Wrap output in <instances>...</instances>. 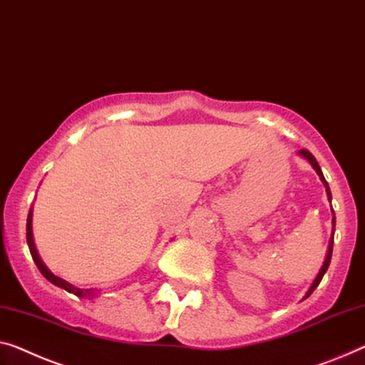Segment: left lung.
I'll return each instance as SVG.
<instances>
[{"label": "left lung", "instance_id": "1", "mask_svg": "<svg viewBox=\"0 0 365 365\" xmlns=\"http://www.w3.org/2000/svg\"><path fill=\"white\" fill-rule=\"evenodd\" d=\"M298 154H300L303 159H307L309 164H312V167L314 168V172L318 173L319 175V180L323 182V185H324V188H326V195H328V198H329V201H331V190H329V187H328V182L324 180V175H323V172H322V168H319V164L317 162V159H314L313 157V154L312 152H308V150H304V149H302L300 152H298ZM334 226H336V217H334V211H333V236H331V239H329V246H328V252H326V259H324V262H323V265H322V269H319V272H318V275H317V279L313 280V284H312V287L308 288V292L304 293V297H303V300L304 298H308L309 295H312L313 293V290L314 288H317L318 285H319V282H322V279H323V275L326 274V270H328V267H329V262H331V255H333V241H334Z\"/></svg>", "mask_w": 365, "mask_h": 365}]
</instances>
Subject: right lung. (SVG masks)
<instances>
[{
    "instance_id": "right-lung-1",
    "label": "right lung",
    "mask_w": 365,
    "mask_h": 365,
    "mask_svg": "<svg viewBox=\"0 0 365 365\" xmlns=\"http://www.w3.org/2000/svg\"><path fill=\"white\" fill-rule=\"evenodd\" d=\"M26 239H27V246H29L31 255H32V259H34V262H36V265H37V269L41 270V274H42L43 277H46V279H47L48 282H51V284L57 285V287H61V288H63V290H67L68 293H73V295H77V297H88V298H95V297L98 295V292H100V290H96V288H78V287H75V285H72V284H68L67 280L61 279V277L53 275L52 272L46 267V264L42 262L41 255H39V252H37V249H36L34 236H32V208L29 210V215H27Z\"/></svg>"
}]
</instances>
